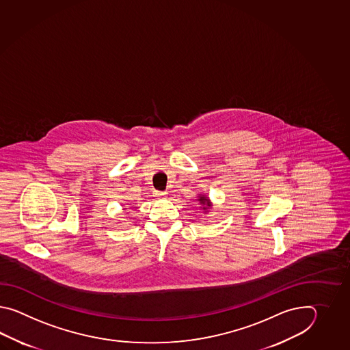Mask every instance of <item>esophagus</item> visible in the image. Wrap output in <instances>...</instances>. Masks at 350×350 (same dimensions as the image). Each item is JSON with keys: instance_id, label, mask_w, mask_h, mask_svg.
Instances as JSON below:
<instances>
[{"instance_id": "obj_1", "label": "esophagus", "mask_w": 350, "mask_h": 350, "mask_svg": "<svg viewBox=\"0 0 350 350\" xmlns=\"http://www.w3.org/2000/svg\"><path fill=\"white\" fill-rule=\"evenodd\" d=\"M157 198H165L166 195H167V193H165V191H155V193H154Z\"/></svg>"}]
</instances>
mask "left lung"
I'll return each instance as SVG.
<instances>
[{"instance_id":"obj_1","label":"left lung","mask_w":350,"mask_h":350,"mask_svg":"<svg viewBox=\"0 0 350 350\" xmlns=\"http://www.w3.org/2000/svg\"><path fill=\"white\" fill-rule=\"evenodd\" d=\"M199 201H200L202 205H205V206H210V202H208V199H206L205 196H201V198H199ZM205 208H204V210H205Z\"/></svg>"}]
</instances>
